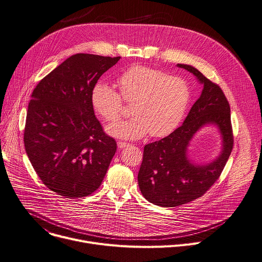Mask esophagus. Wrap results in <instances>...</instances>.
<instances>
[{
    "label": "esophagus",
    "instance_id": "obj_1",
    "mask_svg": "<svg viewBox=\"0 0 262 262\" xmlns=\"http://www.w3.org/2000/svg\"><path fill=\"white\" fill-rule=\"evenodd\" d=\"M129 144L128 143H125V142H118V147L119 148H124V147H126V146H128Z\"/></svg>",
    "mask_w": 262,
    "mask_h": 262
}]
</instances>
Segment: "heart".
<instances>
[{"instance_id":"heart-1","label":"heart","mask_w":262,"mask_h":262,"mask_svg":"<svg viewBox=\"0 0 262 262\" xmlns=\"http://www.w3.org/2000/svg\"><path fill=\"white\" fill-rule=\"evenodd\" d=\"M120 94L105 82H97L92 89L94 110L105 121H114L122 111V100L132 104V117L106 127L112 137L137 140L150 133L152 137H165L172 133L189 103V89L184 79L167 75L160 70L135 66L118 78Z\"/></svg>"}]
</instances>
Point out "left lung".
Segmentation results:
<instances>
[{"label": "left lung", "instance_id": "1", "mask_svg": "<svg viewBox=\"0 0 262 262\" xmlns=\"http://www.w3.org/2000/svg\"><path fill=\"white\" fill-rule=\"evenodd\" d=\"M192 73L203 91L183 124L169 136L145 145L138 173L141 193L161 207H177L201 198L220 178L233 148L230 105L222 89L206 78L198 69L178 63ZM214 125L222 137L219 157L206 164L187 158V146L204 126Z\"/></svg>", "mask_w": 262, "mask_h": 262}]
</instances>
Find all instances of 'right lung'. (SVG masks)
I'll use <instances>...</instances> for the list:
<instances>
[{"label": "right lung", "mask_w": 262, "mask_h": 262, "mask_svg": "<svg viewBox=\"0 0 262 262\" xmlns=\"http://www.w3.org/2000/svg\"><path fill=\"white\" fill-rule=\"evenodd\" d=\"M120 56L78 53L43 77L32 92L24 143L42 184L68 199L101 185L117 143L102 129L91 101L93 86Z\"/></svg>", "instance_id": "1"}]
</instances>
